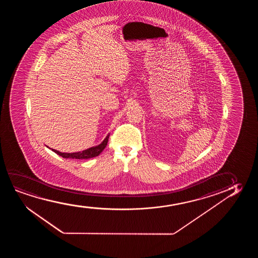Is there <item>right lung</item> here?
<instances>
[{
    "label": "right lung",
    "mask_w": 258,
    "mask_h": 258,
    "mask_svg": "<svg viewBox=\"0 0 258 258\" xmlns=\"http://www.w3.org/2000/svg\"><path fill=\"white\" fill-rule=\"evenodd\" d=\"M108 138H109V135L105 138V140L95 147H92V148L86 149L85 151H82V152H72V153H63V152H58L55 150H53V152L57 153L58 155L61 156L62 158L65 159H90V158H93L96 156H99L103 150L106 148V145H107V142H108Z\"/></svg>",
    "instance_id": "obj_1"
}]
</instances>
